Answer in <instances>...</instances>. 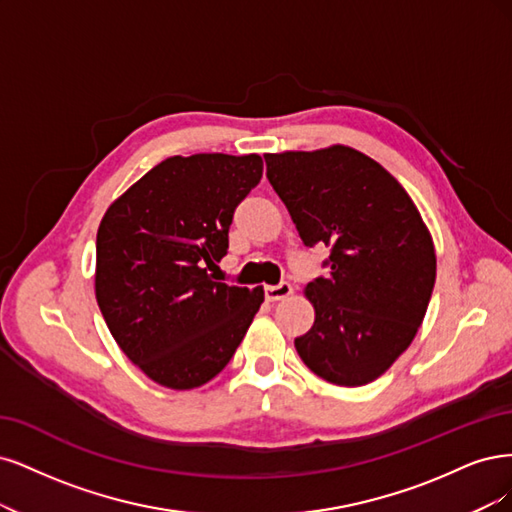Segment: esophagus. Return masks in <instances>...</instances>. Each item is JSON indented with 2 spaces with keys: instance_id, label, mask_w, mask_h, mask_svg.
<instances>
[{
  "instance_id": "esophagus-1",
  "label": "esophagus",
  "mask_w": 512,
  "mask_h": 512,
  "mask_svg": "<svg viewBox=\"0 0 512 512\" xmlns=\"http://www.w3.org/2000/svg\"><path fill=\"white\" fill-rule=\"evenodd\" d=\"M293 293V287L289 283H280V285H270L266 287V300L268 302H278V300H285Z\"/></svg>"
}]
</instances>
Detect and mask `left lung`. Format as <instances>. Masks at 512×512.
<instances>
[{"label":"left lung","instance_id":"left-lung-1","mask_svg":"<svg viewBox=\"0 0 512 512\" xmlns=\"http://www.w3.org/2000/svg\"><path fill=\"white\" fill-rule=\"evenodd\" d=\"M263 157L302 242L332 249L327 276L304 289L315 323L295 349L327 383L368 385L423 323L436 283L432 236L398 180L351 146Z\"/></svg>","mask_w":512,"mask_h":512}]
</instances>
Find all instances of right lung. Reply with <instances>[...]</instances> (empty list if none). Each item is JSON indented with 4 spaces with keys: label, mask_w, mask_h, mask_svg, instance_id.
Instances as JSON below:
<instances>
[{
    "label": "right lung",
    "mask_w": 512,
    "mask_h": 512,
    "mask_svg": "<svg viewBox=\"0 0 512 512\" xmlns=\"http://www.w3.org/2000/svg\"><path fill=\"white\" fill-rule=\"evenodd\" d=\"M259 155L168 157L106 210L95 298L121 351L168 389H193L234 357L263 289L214 280L236 206L261 180Z\"/></svg>",
    "instance_id": "obj_1"
}]
</instances>
